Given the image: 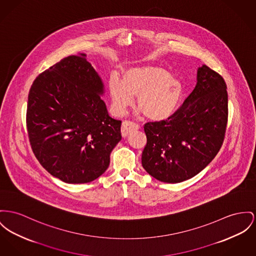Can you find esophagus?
<instances>
[{
  "mask_svg": "<svg viewBox=\"0 0 256 256\" xmlns=\"http://www.w3.org/2000/svg\"><path fill=\"white\" fill-rule=\"evenodd\" d=\"M140 129V126L132 121H124L121 126V134L122 136H127L129 134H131L133 131H136Z\"/></svg>",
  "mask_w": 256,
  "mask_h": 256,
  "instance_id": "1",
  "label": "esophagus"
}]
</instances>
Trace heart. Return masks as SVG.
<instances>
[{"label":"heart","mask_w":256,"mask_h":256,"mask_svg":"<svg viewBox=\"0 0 256 256\" xmlns=\"http://www.w3.org/2000/svg\"><path fill=\"white\" fill-rule=\"evenodd\" d=\"M108 91L118 116H123L134 104L136 96L138 106L148 118L162 121L170 118L180 108L184 86L166 68L138 66L125 70L122 80L112 76Z\"/></svg>","instance_id":"obj_1"}]
</instances>
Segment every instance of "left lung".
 Wrapping results in <instances>:
<instances>
[{
    "instance_id": "8db88e82",
    "label": "left lung",
    "mask_w": 256,
    "mask_h": 256,
    "mask_svg": "<svg viewBox=\"0 0 256 256\" xmlns=\"http://www.w3.org/2000/svg\"><path fill=\"white\" fill-rule=\"evenodd\" d=\"M227 86L222 76L203 65L197 84L170 118L148 122L142 165L154 178L178 184L199 174L222 148L228 120Z\"/></svg>"
}]
</instances>
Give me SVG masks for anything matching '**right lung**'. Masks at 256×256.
Instances as JSON below:
<instances>
[{
	"mask_svg": "<svg viewBox=\"0 0 256 256\" xmlns=\"http://www.w3.org/2000/svg\"><path fill=\"white\" fill-rule=\"evenodd\" d=\"M86 56L70 55L38 74L28 95L26 123L34 156L67 184L99 178L121 140V121L108 116L102 80Z\"/></svg>",
	"mask_w": 256,
	"mask_h": 256,
	"instance_id": "right-lung-1",
	"label": "right lung"
}]
</instances>
